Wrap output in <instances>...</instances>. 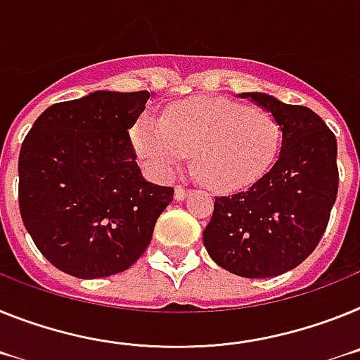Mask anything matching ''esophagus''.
Wrapping results in <instances>:
<instances>
[{
	"label": "esophagus",
	"mask_w": 360,
	"mask_h": 360,
	"mask_svg": "<svg viewBox=\"0 0 360 360\" xmlns=\"http://www.w3.org/2000/svg\"><path fill=\"white\" fill-rule=\"evenodd\" d=\"M190 190L183 188V186H176V192H174V195H176L177 201H184V199L188 198Z\"/></svg>",
	"instance_id": "34e87169"
}]
</instances>
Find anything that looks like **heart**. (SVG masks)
I'll return each mask as SVG.
<instances>
[{
    "label": "heart",
    "mask_w": 360,
    "mask_h": 360,
    "mask_svg": "<svg viewBox=\"0 0 360 360\" xmlns=\"http://www.w3.org/2000/svg\"><path fill=\"white\" fill-rule=\"evenodd\" d=\"M132 143L154 176L170 177L192 154L193 174L205 186L236 192L274 167L283 130L270 112L202 96L170 105L161 121L139 117Z\"/></svg>",
    "instance_id": "heart-1"
}]
</instances>
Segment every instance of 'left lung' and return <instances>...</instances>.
<instances>
[{"mask_svg": "<svg viewBox=\"0 0 360 360\" xmlns=\"http://www.w3.org/2000/svg\"><path fill=\"white\" fill-rule=\"evenodd\" d=\"M270 112L283 143L270 172L248 190L215 198L202 243L215 264L262 279L299 266L319 245L337 198V139L314 110L245 92Z\"/></svg>", "mask_w": 360, "mask_h": 360, "instance_id": "obj_1", "label": "left lung"}]
</instances>
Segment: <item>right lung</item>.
Returning <instances> with one entry per match:
<instances>
[{
    "instance_id": "1",
    "label": "right lung",
    "mask_w": 360,
    "mask_h": 360,
    "mask_svg": "<svg viewBox=\"0 0 360 360\" xmlns=\"http://www.w3.org/2000/svg\"><path fill=\"white\" fill-rule=\"evenodd\" d=\"M150 99L98 90L49 106L21 145L20 212L37 250L79 279L128 270L145 254L174 188L143 177L128 130Z\"/></svg>"
}]
</instances>
